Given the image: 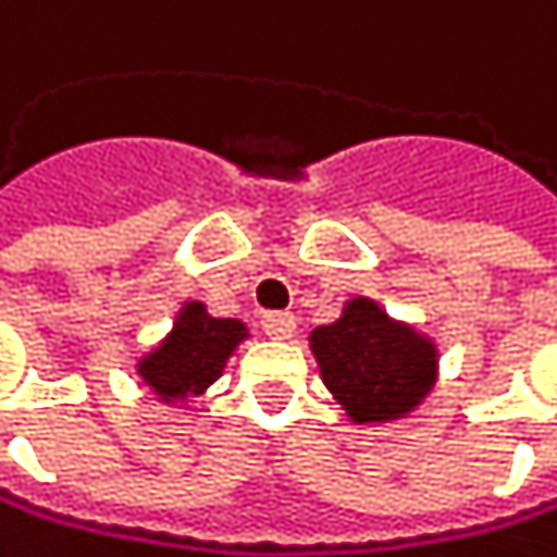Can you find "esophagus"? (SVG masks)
Masks as SVG:
<instances>
[{
    "label": "esophagus",
    "mask_w": 557,
    "mask_h": 557,
    "mask_svg": "<svg viewBox=\"0 0 557 557\" xmlns=\"http://www.w3.org/2000/svg\"><path fill=\"white\" fill-rule=\"evenodd\" d=\"M263 334L267 337H273V341H287V337H294V331H297V320H294V313H287V310H270V313H263Z\"/></svg>",
    "instance_id": "1"
}]
</instances>
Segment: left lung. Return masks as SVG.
Listing matches in <instances>:
<instances>
[{
	"label": "left lung",
	"instance_id": "8db88e82",
	"mask_svg": "<svg viewBox=\"0 0 557 557\" xmlns=\"http://www.w3.org/2000/svg\"><path fill=\"white\" fill-rule=\"evenodd\" d=\"M310 344L324 384L354 421L408 414L434 384V347L371 300H350L341 320L310 334Z\"/></svg>",
	"mask_w": 557,
	"mask_h": 557
}]
</instances>
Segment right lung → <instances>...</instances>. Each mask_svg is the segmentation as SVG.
Listing matches in <instances>:
<instances>
[{
    "label": "right lung",
    "instance_id": "obj_1",
    "mask_svg": "<svg viewBox=\"0 0 557 557\" xmlns=\"http://www.w3.org/2000/svg\"><path fill=\"white\" fill-rule=\"evenodd\" d=\"M244 337L240 320H216L203 304H186L163 347L143 357L139 374L163 397H197L223 374L226 357Z\"/></svg>",
    "mask_w": 557,
    "mask_h": 557
}]
</instances>
